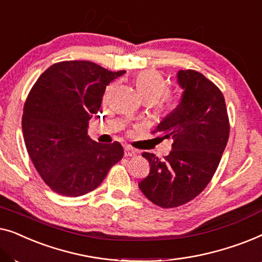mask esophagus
Returning <instances> with one entry per match:
<instances>
[{
	"label": "esophagus",
	"instance_id": "34e87169",
	"mask_svg": "<svg viewBox=\"0 0 262 262\" xmlns=\"http://www.w3.org/2000/svg\"><path fill=\"white\" fill-rule=\"evenodd\" d=\"M124 155L126 157H134V156H137L138 155V151H136L135 149L130 148V146H126L124 150Z\"/></svg>",
	"mask_w": 262,
	"mask_h": 262
}]
</instances>
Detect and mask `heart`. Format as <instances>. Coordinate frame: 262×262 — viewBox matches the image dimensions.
<instances>
[{
  "label": "heart",
  "mask_w": 262,
  "mask_h": 262,
  "mask_svg": "<svg viewBox=\"0 0 262 262\" xmlns=\"http://www.w3.org/2000/svg\"><path fill=\"white\" fill-rule=\"evenodd\" d=\"M135 84L141 98L143 100H150L152 103L162 98L168 91L166 78L156 70H143L138 73L136 76ZM173 106L174 102L170 99H167L164 102V107L170 110Z\"/></svg>",
  "instance_id": "heart-1"
}]
</instances>
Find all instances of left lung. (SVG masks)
<instances>
[{
  "label": "left lung",
  "instance_id": "1",
  "mask_svg": "<svg viewBox=\"0 0 262 262\" xmlns=\"http://www.w3.org/2000/svg\"><path fill=\"white\" fill-rule=\"evenodd\" d=\"M182 92L179 105L154 134L171 138V151L161 161L143 152L150 173L138 184L143 194L164 209L194 199L212 179L229 138L224 96L216 84L195 70H179Z\"/></svg>",
  "mask_w": 262,
  "mask_h": 262
}]
</instances>
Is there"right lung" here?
Wrapping results in <instances>:
<instances>
[{"mask_svg":"<svg viewBox=\"0 0 262 262\" xmlns=\"http://www.w3.org/2000/svg\"><path fill=\"white\" fill-rule=\"evenodd\" d=\"M124 73L68 60L46 69L31 89L23 114L25 144L42 180L58 194L93 191L123 159L120 143L92 141L88 123L99 117L107 85Z\"/></svg>","mask_w":262,"mask_h":262,"instance_id":"add662e5","label":"right lung"}]
</instances>
